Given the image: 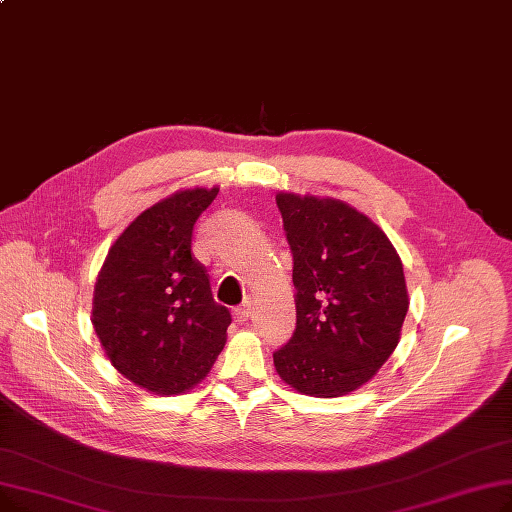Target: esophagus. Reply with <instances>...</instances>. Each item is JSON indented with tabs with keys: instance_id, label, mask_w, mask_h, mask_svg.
I'll list each match as a JSON object with an SVG mask.
<instances>
[{
	"instance_id": "1",
	"label": "esophagus",
	"mask_w": 512,
	"mask_h": 512,
	"mask_svg": "<svg viewBox=\"0 0 512 512\" xmlns=\"http://www.w3.org/2000/svg\"><path fill=\"white\" fill-rule=\"evenodd\" d=\"M232 316H234V322H236V324H247L249 318H251V303L247 301V303H242V305L234 307Z\"/></svg>"
}]
</instances>
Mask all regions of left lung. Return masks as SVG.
I'll list each match as a JSON object with an SVG mask.
<instances>
[{
  "instance_id": "1",
  "label": "left lung",
  "mask_w": 512,
  "mask_h": 512,
  "mask_svg": "<svg viewBox=\"0 0 512 512\" xmlns=\"http://www.w3.org/2000/svg\"><path fill=\"white\" fill-rule=\"evenodd\" d=\"M276 205L293 255L297 326L274 366L305 395H345L399 343L408 314L402 259L372 219L335 198L280 192Z\"/></svg>"
}]
</instances>
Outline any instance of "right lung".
I'll list each match as a JSON object with an SVG mask.
<instances>
[{"label": "right lung", "mask_w": 512, "mask_h": 512, "mask_svg": "<svg viewBox=\"0 0 512 512\" xmlns=\"http://www.w3.org/2000/svg\"><path fill=\"white\" fill-rule=\"evenodd\" d=\"M217 192L182 190L140 213L96 280L92 324L110 364L154 393L201 383L226 345L232 316L192 257L194 224Z\"/></svg>", "instance_id": "obj_1"}]
</instances>
